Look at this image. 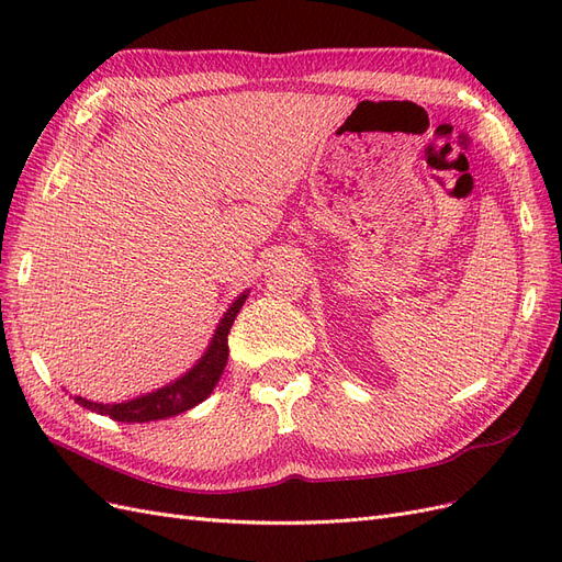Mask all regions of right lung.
I'll return each mask as SVG.
<instances>
[{
  "label": "right lung",
  "mask_w": 562,
  "mask_h": 562,
  "mask_svg": "<svg viewBox=\"0 0 562 562\" xmlns=\"http://www.w3.org/2000/svg\"><path fill=\"white\" fill-rule=\"evenodd\" d=\"M244 302H246V295H241L232 304L225 318L220 321V326L213 335V342H211L206 356H203V359L178 382L168 384L159 391H151V394H147V396L133 398L128 403L103 405V403H91L81 396H75V401L81 407H89V411H93L98 415H108L110 419H116V422H155V419L176 417L184 411H190V407L199 405L211 394L220 375H223V370L227 366V356H229L227 335H229V328H232L236 314H239V310L244 307Z\"/></svg>",
  "instance_id": "obj_1"
}]
</instances>
